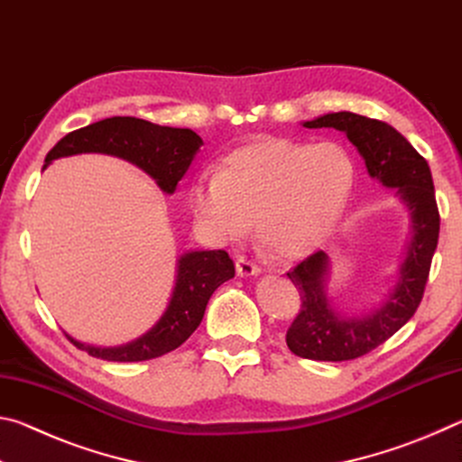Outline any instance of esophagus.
I'll use <instances>...</instances> for the list:
<instances>
[{"mask_svg":"<svg viewBox=\"0 0 462 462\" xmlns=\"http://www.w3.org/2000/svg\"><path fill=\"white\" fill-rule=\"evenodd\" d=\"M236 273H238V277H256V275H261V269L256 267L253 261H248L246 256H238Z\"/></svg>","mask_w":462,"mask_h":462,"instance_id":"obj_1","label":"esophagus"}]
</instances>
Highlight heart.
Segmentation results:
<instances>
[{"instance_id": "heart-1", "label": "heart", "mask_w": 462, "mask_h": 462, "mask_svg": "<svg viewBox=\"0 0 462 462\" xmlns=\"http://www.w3.org/2000/svg\"><path fill=\"white\" fill-rule=\"evenodd\" d=\"M356 167L338 143L267 138L226 156L191 185L193 214L217 242L245 236L275 256L306 254L334 232L353 195Z\"/></svg>"}]
</instances>
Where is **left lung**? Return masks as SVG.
I'll return each mask as SVG.
<instances>
[{
  "label": "left lung",
  "instance_id": "obj_1",
  "mask_svg": "<svg viewBox=\"0 0 462 462\" xmlns=\"http://www.w3.org/2000/svg\"><path fill=\"white\" fill-rule=\"evenodd\" d=\"M301 124L303 128L344 132L363 156L366 173L387 189H395L408 212L410 232L393 277L369 308H334L328 295L332 261L324 250L287 273L301 295L300 316L285 334L289 350L310 361H350L391 338L420 306L440 230L432 173L424 156L385 122L353 112H332Z\"/></svg>",
  "mask_w": 462,
  "mask_h": 462
}]
</instances>
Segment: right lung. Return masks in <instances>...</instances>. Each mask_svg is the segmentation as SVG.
Instances as JSON below:
<instances>
[{"label": "right lung", "mask_w": 462, "mask_h": 462, "mask_svg": "<svg viewBox=\"0 0 462 462\" xmlns=\"http://www.w3.org/2000/svg\"><path fill=\"white\" fill-rule=\"evenodd\" d=\"M201 146L203 140L189 128L159 126L130 116H114L60 138L46 154L42 169L73 154H109L143 169L162 193L173 195ZM234 273V263L224 250H185L177 259L175 285L167 308L144 334L120 346H93L69 334L67 338L77 348L104 361L138 363L162 356L181 346L198 330L209 297L232 279Z\"/></svg>", "instance_id": "add662e5"}]
</instances>
